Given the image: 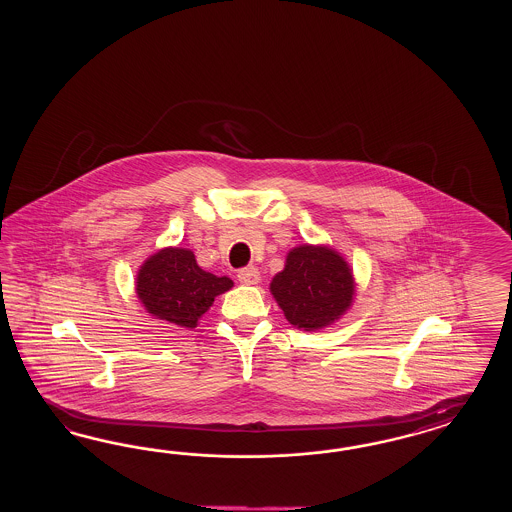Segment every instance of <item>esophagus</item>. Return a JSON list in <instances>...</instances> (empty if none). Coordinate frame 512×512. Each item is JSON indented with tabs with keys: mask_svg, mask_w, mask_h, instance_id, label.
Listing matches in <instances>:
<instances>
[{
	"mask_svg": "<svg viewBox=\"0 0 512 512\" xmlns=\"http://www.w3.org/2000/svg\"><path fill=\"white\" fill-rule=\"evenodd\" d=\"M238 279H240V283H244V285H255V283L261 281V272H259V268H255V266H246V268H242V270L238 272Z\"/></svg>",
	"mask_w": 512,
	"mask_h": 512,
	"instance_id": "34e87169",
	"label": "esophagus"
}]
</instances>
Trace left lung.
<instances>
[{
  "instance_id": "8db88e82",
  "label": "left lung",
  "mask_w": 512,
  "mask_h": 512,
  "mask_svg": "<svg viewBox=\"0 0 512 512\" xmlns=\"http://www.w3.org/2000/svg\"><path fill=\"white\" fill-rule=\"evenodd\" d=\"M270 293L291 325L317 332L351 310L357 281L340 251L302 244L287 253L283 270L270 281Z\"/></svg>"
}]
</instances>
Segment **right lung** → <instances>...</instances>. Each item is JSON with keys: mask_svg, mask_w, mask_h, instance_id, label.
<instances>
[{"mask_svg": "<svg viewBox=\"0 0 512 512\" xmlns=\"http://www.w3.org/2000/svg\"><path fill=\"white\" fill-rule=\"evenodd\" d=\"M233 279L202 270L195 253L186 248L159 249L140 264L135 291L140 304L155 319L195 328L212 308L216 296L233 287Z\"/></svg>", "mask_w": 512, "mask_h": 512, "instance_id": "1", "label": "right lung"}]
</instances>
